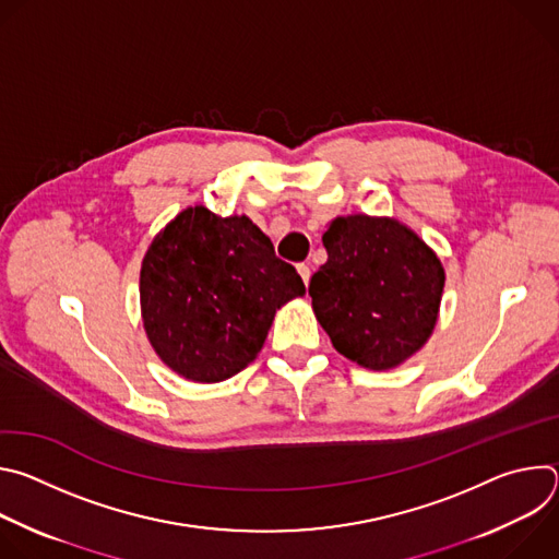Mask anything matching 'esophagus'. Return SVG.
<instances>
[{
    "label": "esophagus",
    "mask_w": 559,
    "mask_h": 559,
    "mask_svg": "<svg viewBox=\"0 0 559 559\" xmlns=\"http://www.w3.org/2000/svg\"><path fill=\"white\" fill-rule=\"evenodd\" d=\"M296 270H298V274H300L302 283H305V285H309V278H311V270H309V265L300 263V265H296Z\"/></svg>",
    "instance_id": "esophagus-1"
}]
</instances>
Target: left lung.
<instances>
[{"label": "left lung", "instance_id": "1", "mask_svg": "<svg viewBox=\"0 0 559 559\" xmlns=\"http://www.w3.org/2000/svg\"><path fill=\"white\" fill-rule=\"evenodd\" d=\"M328 263L309 281L316 321L352 362L386 371L425 347L438 323L444 267L405 223L347 214L323 234Z\"/></svg>", "mask_w": 559, "mask_h": 559}]
</instances>
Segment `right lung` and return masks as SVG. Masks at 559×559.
<instances>
[{"instance_id": "add662e5", "label": "right lung", "mask_w": 559, "mask_h": 559, "mask_svg": "<svg viewBox=\"0 0 559 559\" xmlns=\"http://www.w3.org/2000/svg\"><path fill=\"white\" fill-rule=\"evenodd\" d=\"M302 294V278L250 216L205 205L186 207L152 238L139 276L152 349L175 373L207 384L246 369L276 309Z\"/></svg>"}]
</instances>
